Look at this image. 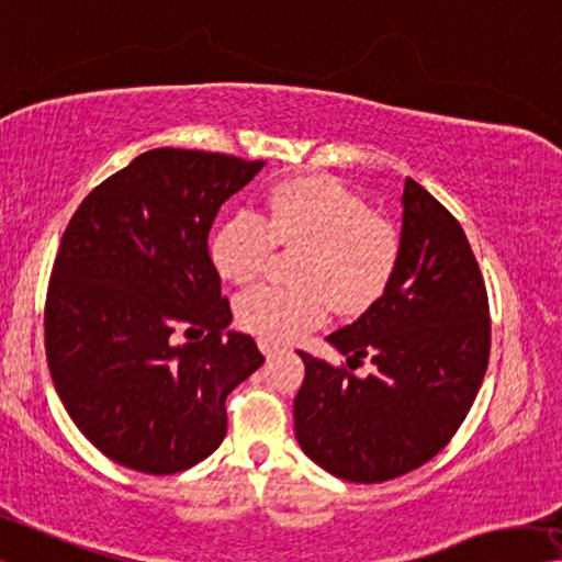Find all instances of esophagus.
<instances>
[{
  "mask_svg": "<svg viewBox=\"0 0 562 562\" xmlns=\"http://www.w3.org/2000/svg\"><path fill=\"white\" fill-rule=\"evenodd\" d=\"M257 347H260V352L265 355V358H272V355L280 352V345H274L270 340H257Z\"/></svg>",
  "mask_w": 562,
  "mask_h": 562,
  "instance_id": "34e87169",
  "label": "esophagus"
}]
</instances>
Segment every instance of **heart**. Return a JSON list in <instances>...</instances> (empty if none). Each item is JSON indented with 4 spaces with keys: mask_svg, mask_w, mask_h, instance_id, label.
Segmentation results:
<instances>
[{
    "mask_svg": "<svg viewBox=\"0 0 562 562\" xmlns=\"http://www.w3.org/2000/svg\"><path fill=\"white\" fill-rule=\"evenodd\" d=\"M274 243L302 249L292 288L257 284L235 300L245 333L270 342L295 340L335 313L375 305L400 260L397 229L333 177H300L274 187L265 217L239 210L217 227L210 255L220 278L243 284L270 260Z\"/></svg>",
    "mask_w": 562,
    "mask_h": 562,
    "instance_id": "1",
    "label": "heart"
}]
</instances>
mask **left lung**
I'll return each instance as SVG.
<instances>
[{"label": "left lung", "instance_id": "left-lung-1", "mask_svg": "<svg viewBox=\"0 0 562 562\" xmlns=\"http://www.w3.org/2000/svg\"><path fill=\"white\" fill-rule=\"evenodd\" d=\"M325 340L376 372L300 352L295 438L305 456L350 483H385L438 456L483 385L490 310L460 222L415 180L403 190L400 260L375 305Z\"/></svg>", "mask_w": 562, "mask_h": 562}]
</instances>
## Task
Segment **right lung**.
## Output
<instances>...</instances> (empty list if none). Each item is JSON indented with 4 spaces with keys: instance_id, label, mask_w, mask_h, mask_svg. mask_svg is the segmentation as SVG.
Instances as JSON below:
<instances>
[{
    "instance_id": "right-lung-1",
    "label": "right lung",
    "mask_w": 562,
    "mask_h": 562,
    "mask_svg": "<svg viewBox=\"0 0 562 562\" xmlns=\"http://www.w3.org/2000/svg\"><path fill=\"white\" fill-rule=\"evenodd\" d=\"M262 159L159 147L94 187L61 235L44 347L61 405L106 458L149 475L225 440V400L265 362L227 329L207 237ZM203 340L175 346V334Z\"/></svg>"
}]
</instances>
